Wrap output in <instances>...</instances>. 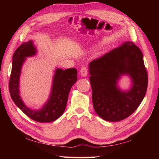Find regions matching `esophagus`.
<instances>
[{"label":"esophagus","mask_w":159,"mask_h":159,"mask_svg":"<svg viewBox=\"0 0 159 159\" xmlns=\"http://www.w3.org/2000/svg\"><path fill=\"white\" fill-rule=\"evenodd\" d=\"M80 73L83 76H86L87 75V74H88V70H87L86 67L83 66L81 67V68H80Z\"/></svg>","instance_id":"obj_1"}]
</instances>
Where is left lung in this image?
<instances>
[{"instance_id":"left-lung-1","label":"left lung","mask_w":159,"mask_h":159,"mask_svg":"<svg viewBox=\"0 0 159 159\" xmlns=\"http://www.w3.org/2000/svg\"><path fill=\"white\" fill-rule=\"evenodd\" d=\"M92 102L102 119L118 121L133 114L142 102L148 87V73L141 50L130 42L93 60L89 64ZM127 74L133 85L127 92L118 88L117 80Z\"/></svg>"}]
</instances>
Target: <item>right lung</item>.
<instances>
[{
	"mask_svg": "<svg viewBox=\"0 0 159 159\" xmlns=\"http://www.w3.org/2000/svg\"><path fill=\"white\" fill-rule=\"evenodd\" d=\"M36 54V49L31 40L22 43L13 55L9 88L11 99L19 109L29 117L38 122H50L61 116L66 109L71 87L77 80V70L69 68L65 70L57 68L54 75L52 91L49 99L42 109L33 110L26 107L20 96L19 81L22 66L25 57Z\"/></svg>",
	"mask_w": 159,
	"mask_h": 159,
	"instance_id": "obj_1",
	"label": "right lung"
}]
</instances>
